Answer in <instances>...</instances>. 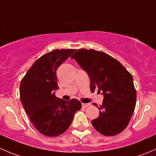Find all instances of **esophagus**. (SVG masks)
I'll return each mask as SVG.
<instances>
[{
  "instance_id": "34e87169",
  "label": "esophagus",
  "mask_w": 156,
  "mask_h": 156,
  "mask_svg": "<svg viewBox=\"0 0 156 156\" xmlns=\"http://www.w3.org/2000/svg\"><path fill=\"white\" fill-rule=\"evenodd\" d=\"M81 106H82L83 108H87L89 106H90V103H82Z\"/></svg>"
}]
</instances>
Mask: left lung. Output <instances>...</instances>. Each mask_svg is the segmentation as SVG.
I'll return each instance as SVG.
<instances>
[{
    "mask_svg": "<svg viewBox=\"0 0 156 156\" xmlns=\"http://www.w3.org/2000/svg\"><path fill=\"white\" fill-rule=\"evenodd\" d=\"M71 58L85 71L90 80L91 92L103 95L99 117L92 120L94 128L105 136H114L127 126L136 106V93L133 77L109 55L90 49H79Z\"/></svg>",
    "mask_w": 156,
    "mask_h": 156,
    "instance_id": "1",
    "label": "left lung"
}]
</instances>
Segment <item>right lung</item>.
Segmentation results:
<instances>
[{
    "instance_id": "1",
    "label": "right lung",
    "mask_w": 156,
    "mask_h": 156,
    "mask_svg": "<svg viewBox=\"0 0 156 156\" xmlns=\"http://www.w3.org/2000/svg\"><path fill=\"white\" fill-rule=\"evenodd\" d=\"M75 51V49L54 50L43 55L31 66L20 84L23 106L33 126L41 133L57 136L72 124L74 115L81 109L76 99L66 101L57 98L59 89L56 70Z\"/></svg>"
}]
</instances>
